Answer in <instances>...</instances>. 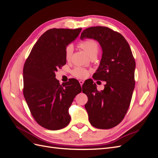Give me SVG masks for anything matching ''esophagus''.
Returning a JSON list of instances; mask_svg holds the SVG:
<instances>
[{"label":"esophagus","instance_id":"esophagus-1","mask_svg":"<svg viewBox=\"0 0 158 158\" xmlns=\"http://www.w3.org/2000/svg\"><path fill=\"white\" fill-rule=\"evenodd\" d=\"M79 82H80V84L81 86H82V85L83 84H84V81H83V80H80Z\"/></svg>","mask_w":158,"mask_h":158}]
</instances>
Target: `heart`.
Wrapping results in <instances>:
<instances>
[{"instance_id": "b5f03b06", "label": "heart", "mask_w": 158, "mask_h": 158, "mask_svg": "<svg viewBox=\"0 0 158 158\" xmlns=\"http://www.w3.org/2000/svg\"><path fill=\"white\" fill-rule=\"evenodd\" d=\"M78 46L83 49L86 53L92 58V57L95 56L98 52L99 46L98 43L92 39H87L78 44ZM73 52V47L72 45H69L66 47L64 51L65 58L67 60H69L71 59L72 55ZM73 76L78 78H85L88 76V71L82 67H76L72 72Z\"/></svg>"}]
</instances>
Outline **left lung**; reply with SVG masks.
<instances>
[{"label": "left lung", "instance_id": "left-lung-1", "mask_svg": "<svg viewBox=\"0 0 158 158\" xmlns=\"http://www.w3.org/2000/svg\"><path fill=\"white\" fill-rule=\"evenodd\" d=\"M85 38L97 40L102 47V58L93 78L106 84L102 91L92 80L84 87L82 92L88 99L85 108L93 127L111 128L123 121L130 106L135 85V60L125 37L107 27L87 28L80 36L82 40Z\"/></svg>", "mask_w": 158, "mask_h": 158}]
</instances>
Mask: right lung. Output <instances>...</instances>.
<instances>
[{"instance_id": "obj_1", "label": "right lung", "mask_w": 158, "mask_h": 158, "mask_svg": "<svg viewBox=\"0 0 158 158\" xmlns=\"http://www.w3.org/2000/svg\"><path fill=\"white\" fill-rule=\"evenodd\" d=\"M82 28H53L37 40L23 69V93L31 115L39 125L51 131L67 126L69 109L76 95L81 92L77 80L60 84L55 72L66 63V47L73 41Z\"/></svg>"}]
</instances>
